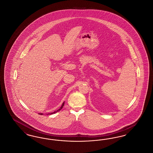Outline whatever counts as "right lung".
<instances>
[{"instance_id": "1", "label": "right lung", "mask_w": 153, "mask_h": 153, "mask_svg": "<svg viewBox=\"0 0 153 153\" xmlns=\"http://www.w3.org/2000/svg\"><path fill=\"white\" fill-rule=\"evenodd\" d=\"M64 105V102L62 103V105H61V107H60V108L59 109H58V110H56V111H54V112H53V113H49V114H55V113H57V111H60V110H61V109H62V108H63ZM39 114H40V115H42L43 114H42V113H39Z\"/></svg>"}]
</instances>
